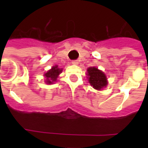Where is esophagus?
<instances>
[{"label":"esophagus","mask_w":148,"mask_h":148,"mask_svg":"<svg viewBox=\"0 0 148 148\" xmlns=\"http://www.w3.org/2000/svg\"><path fill=\"white\" fill-rule=\"evenodd\" d=\"M72 64L77 65V64H78V60H73V61H72Z\"/></svg>","instance_id":"1"}]
</instances>
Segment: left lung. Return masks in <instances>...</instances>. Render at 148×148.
I'll return each instance as SVG.
<instances>
[{"label":"left lung","mask_w":148,"mask_h":148,"mask_svg":"<svg viewBox=\"0 0 148 148\" xmlns=\"http://www.w3.org/2000/svg\"><path fill=\"white\" fill-rule=\"evenodd\" d=\"M87 71H88L87 75L88 76V81L95 89L101 90L108 85L107 77L102 71H100L97 67H88Z\"/></svg>","instance_id":"obj_1"}]
</instances>
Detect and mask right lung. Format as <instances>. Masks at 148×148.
<instances>
[{"instance_id": "1", "label": "right lung", "mask_w": 148, "mask_h": 148, "mask_svg": "<svg viewBox=\"0 0 148 148\" xmlns=\"http://www.w3.org/2000/svg\"><path fill=\"white\" fill-rule=\"evenodd\" d=\"M62 68H59L58 65H55L51 67V69L47 71L45 74V77L46 78L45 82L47 84H51L53 82H55L57 81V78L58 77V75L62 72Z\"/></svg>"}]
</instances>
